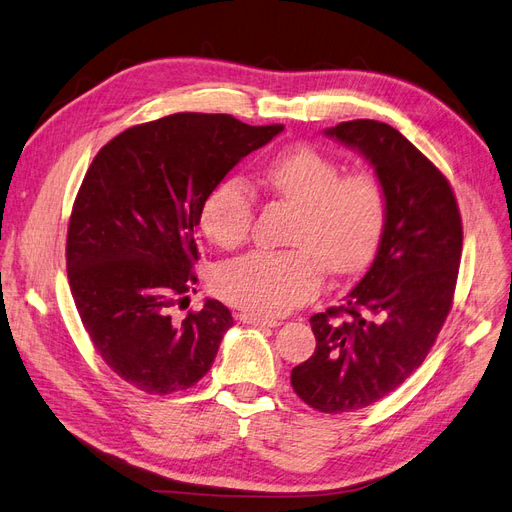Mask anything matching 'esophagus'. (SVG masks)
I'll return each mask as SVG.
<instances>
[{
	"instance_id": "esophagus-1",
	"label": "esophagus",
	"mask_w": 512,
	"mask_h": 512,
	"mask_svg": "<svg viewBox=\"0 0 512 512\" xmlns=\"http://www.w3.org/2000/svg\"><path fill=\"white\" fill-rule=\"evenodd\" d=\"M240 321L246 325H257V327H276L278 325V321H274V319H263L259 315H251V312H244V315H240Z\"/></svg>"
}]
</instances>
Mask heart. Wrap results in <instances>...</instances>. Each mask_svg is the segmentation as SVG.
Returning a JSON list of instances; mask_svg holds the SVG:
<instances>
[{"instance_id":"heart-1","label":"heart","mask_w":512,"mask_h":512,"mask_svg":"<svg viewBox=\"0 0 512 512\" xmlns=\"http://www.w3.org/2000/svg\"><path fill=\"white\" fill-rule=\"evenodd\" d=\"M261 183L298 208L289 242L293 251H255L214 270L221 298L251 315L280 317L315 295L323 266L355 274L376 255L387 221L385 189L374 172L342 174L340 163L312 146H293L261 168ZM255 217L251 189L227 178L202 204L200 227L221 249L249 238Z\"/></svg>"}]
</instances>
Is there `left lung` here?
<instances>
[{
  "label": "left lung",
  "mask_w": 512,
  "mask_h": 512,
  "mask_svg": "<svg viewBox=\"0 0 512 512\" xmlns=\"http://www.w3.org/2000/svg\"><path fill=\"white\" fill-rule=\"evenodd\" d=\"M325 136L370 161L387 204L370 270L310 317L317 349L291 370L293 391L336 415L383 400L423 364L453 306L464 232L449 180L398 129L357 119Z\"/></svg>",
  "instance_id": "1"
}]
</instances>
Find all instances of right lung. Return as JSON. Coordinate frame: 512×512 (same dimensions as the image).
<instances>
[{
    "instance_id": "add662e5",
    "label": "right lung",
    "mask_w": 512,
    "mask_h": 512,
    "mask_svg": "<svg viewBox=\"0 0 512 512\" xmlns=\"http://www.w3.org/2000/svg\"><path fill=\"white\" fill-rule=\"evenodd\" d=\"M283 125L178 112L125 129L95 155L72 208L65 261L82 325L114 374L144 393L195 385L234 319L195 291V227L208 193Z\"/></svg>"
}]
</instances>
